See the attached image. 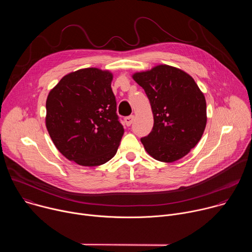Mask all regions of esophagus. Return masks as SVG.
I'll return each mask as SVG.
<instances>
[{
    "label": "esophagus",
    "instance_id": "1",
    "mask_svg": "<svg viewBox=\"0 0 252 252\" xmlns=\"http://www.w3.org/2000/svg\"><path fill=\"white\" fill-rule=\"evenodd\" d=\"M133 120H134V117H133V116H128V117L125 118V124H126L127 126H129L132 124Z\"/></svg>",
    "mask_w": 252,
    "mask_h": 252
}]
</instances>
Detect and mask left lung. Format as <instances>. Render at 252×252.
<instances>
[{
  "label": "left lung",
  "mask_w": 252,
  "mask_h": 252,
  "mask_svg": "<svg viewBox=\"0 0 252 252\" xmlns=\"http://www.w3.org/2000/svg\"><path fill=\"white\" fill-rule=\"evenodd\" d=\"M150 99L154 127L140 141L155 159L173 162L200 140L206 126V101L186 71L159 64L132 75Z\"/></svg>",
  "instance_id": "8db88e82"
}]
</instances>
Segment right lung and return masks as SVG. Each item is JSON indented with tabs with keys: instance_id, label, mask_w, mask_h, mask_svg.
Segmentation results:
<instances>
[{
	"instance_id": "1",
	"label": "right lung",
	"mask_w": 252,
	"mask_h": 252,
	"mask_svg": "<svg viewBox=\"0 0 252 252\" xmlns=\"http://www.w3.org/2000/svg\"><path fill=\"white\" fill-rule=\"evenodd\" d=\"M113 74L96 67L64 76L49 93L46 126L68 160L96 166L115 157L125 129L117 115Z\"/></svg>"
}]
</instances>
